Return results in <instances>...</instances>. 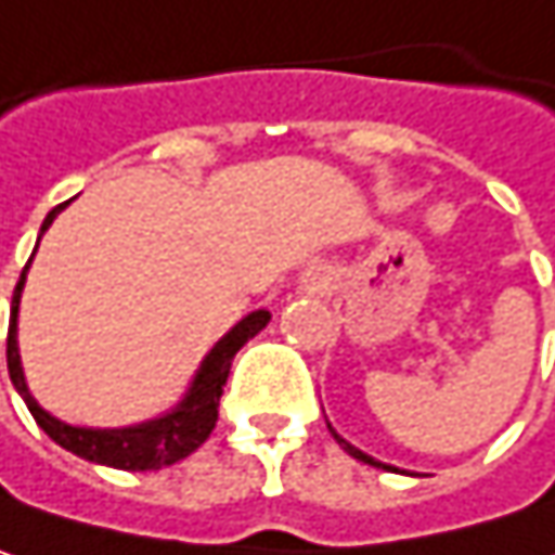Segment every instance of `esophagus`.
<instances>
[{
    "mask_svg": "<svg viewBox=\"0 0 555 555\" xmlns=\"http://www.w3.org/2000/svg\"><path fill=\"white\" fill-rule=\"evenodd\" d=\"M301 288H305V292H327L330 273L324 267H308V270L301 273Z\"/></svg>",
    "mask_w": 555,
    "mask_h": 555,
    "instance_id": "esophagus-1",
    "label": "esophagus"
}]
</instances>
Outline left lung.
Wrapping results in <instances>:
<instances>
[{"label": "left lung", "mask_w": 555, "mask_h": 555, "mask_svg": "<svg viewBox=\"0 0 555 555\" xmlns=\"http://www.w3.org/2000/svg\"><path fill=\"white\" fill-rule=\"evenodd\" d=\"M327 428H330V435L336 438V444H339V448H343V451H346L349 457H356V461H362V464H369V467H380V470H397V467H390V464H380V461H375L372 454H365V451H359L356 444H349V441H346L343 435H336V428L330 426V423H327Z\"/></svg>", "instance_id": "8db88e82"}]
</instances>
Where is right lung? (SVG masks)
<instances>
[{"label": "right lung", "instance_id": "right-lung-1", "mask_svg": "<svg viewBox=\"0 0 555 555\" xmlns=\"http://www.w3.org/2000/svg\"><path fill=\"white\" fill-rule=\"evenodd\" d=\"M69 203L56 206L43 225H40V237L43 231L53 225L56 212H63ZM37 237V244H40ZM34 257V254H30ZM30 267V260H27ZM27 267L15 295H12V318H9V378L15 384V390L22 393L27 403L30 416L37 420V426L43 428L60 448L73 451L78 457L91 461V464H104V467H117V470H162L171 467L177 461H183L186 454H193L216 428L219 420V400H222V387H225L228 372H231V359L237 356V349L254 339L260 330L270 324V311H250L247 318H241L234 327L228 330L225 336L206 352V359L199 362L196 375L190 380L186 393L177 400L168 413L145 420L139 426L124 428H91V426H69L63 420H56L53 413H47L34 393L27 390L25 369H22V352H18V308H22V292H25Z\"/></svg>", "mask_w": 555, "mask_h": 555}]
</instances>
